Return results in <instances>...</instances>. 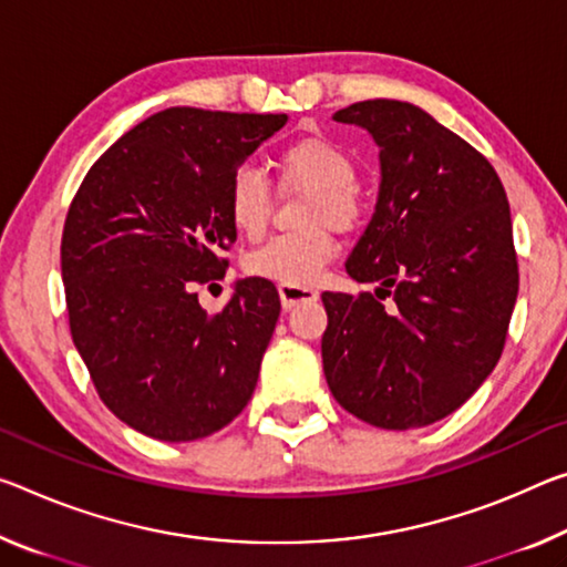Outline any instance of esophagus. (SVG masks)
Returning a JSON list of instances; mask_svg holds the SVG:
<instances>
[{
    "instance_id": "1",
    "label": "esophagus",
    "mask_w": 567,
    "mask_h": 567,
    "mask_svg": "<svg viewBox=\"0 0 567 567\" xmlns=\"http://www.w3.org/2000/svg\"><path fill=\"white\" fill-rule=\"evenodd\" d=\"M277 290H280V302L285 310H295V308H300V305H310L318 300V290H312V287L280 285Z\"/></svg>"
}]
</instances>
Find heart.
<instances>
[{
  "mask_svg": "<svg viewBox=\"0 0 567 567\" xmlns=\"http://www.w3.org/2000/svg\"><path fill=\"white\" fill-rule=\"evenodd\" d=\"M282 184L308 192L300 224L302 231L269 239L247 257V272L277 285H312L320 277L338 245L332 227L348 229L361 217V204L353 192L358 168L343 148L326 138H302L287 146L280 156ZM272 196L262 171L241 166L229 178L227 217L231 229L247 239L262 235Z\"/></svg>",
  "mask_w": 567,
  "mask_h": 567,
  "instance_id": "heart-1",
  "label": "heart"
}]
</instances>
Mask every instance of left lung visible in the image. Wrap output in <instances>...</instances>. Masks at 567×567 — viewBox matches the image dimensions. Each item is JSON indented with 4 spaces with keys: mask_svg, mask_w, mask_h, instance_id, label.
Here are the masks:
<instances>
[{
    "mask_svg": "<svg viewBox=\"0 0 567 567\" xmlns=\"http://www.w3.org/2000/svg\"><path fill=\"white\" fill-rule=\"evenodd\" d=\"M332 121L379 146L375 212L346 262L355 282L379 287L322 292V371L365 424L429 426L487 381L505 348L519 287L505 186L477 148L413 103L363 101Z\"/></svg>",
    "mask_w": 567,
    "mask_h": 567,
    "instance_id": "8db88e82",
    "label": "left lung"
}]
</instances>
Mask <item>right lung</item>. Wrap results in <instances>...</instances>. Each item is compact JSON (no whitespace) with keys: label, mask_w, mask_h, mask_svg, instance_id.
<instances>
[{"label":"right lung","mask_w":567,"mask_h":567,"mask_svg":"<svg viewBox=\"0 0 567 567\" xmlns=\"http://www.w3.org/2000/svg\"><path fill=\"white\" fill-rule=\"evenodd\" d=\"M285 113L166 107L95 161L70 204L60 265L70 332L97 396L158 442H194L247 406L280 318L259 277L209 316L194 287L219 280L237 239L229 178Z\"/></svg>","instance_id":"add662e5"}]
</instances>
